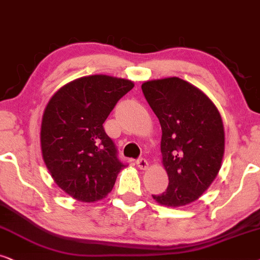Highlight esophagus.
I'll use <instances>...</instances> for the list:
<instances>
[{
  "instance_id": "obj_1",
  "label": "esophagus",
  "mask_w": 260,
  "mask_h": 260,
  "mask_svg": "<svg viewBox=\"0 0 260 260\" xmlns=\"http://www.w3.org/2000/svg\"><path fill=\"white\" fill-rule=\"evenodd\" d=\"M137 165H138V168L140 169V170H146V169L148 168V162H147V160L145 158H139L137 160Z\"/></svg>"
}]
</instances>
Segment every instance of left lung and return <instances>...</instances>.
<instances>
[{
	"mask_svg": "<svg viewBox=\"0 0 260 260\" xmlns=\"http://www.w3.org/2000/svg\"><path fill=\"white\" fill-rule=\"evenodd\" d=\"M144 96L161 126L162 165L169 176L159 205L181 207L196 201L219 174L224 152L222 119L199 88L178 77L147 81Z\"/></svg>",
	"mask_w": 260,
	"mask_h": 260,
	"instance_id": "obj_1",
	"label": "left lung"
}]
</instances>
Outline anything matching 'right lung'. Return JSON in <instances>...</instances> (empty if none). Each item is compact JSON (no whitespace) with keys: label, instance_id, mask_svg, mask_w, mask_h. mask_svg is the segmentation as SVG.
<instances>
[{"label":"right lung","instance_id":"right-lung-1","mask_svg":"<svg viewBox=\"0 0 260 260\" xmlns=\"http://www.w3.org/2000/svg\"><path fill=\"white\" fill-rule=\"evenodd\" d=\"M134 83L106 75L75 79L48 101L41 121L45 164L55 184L82 202L112 191L124 165L103 123Z\"/></svg>","mask_w":260,"mask_h":260}]
</instances>
